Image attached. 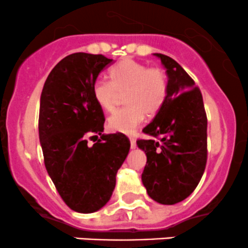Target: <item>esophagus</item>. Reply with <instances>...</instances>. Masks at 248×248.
Wrapping results in <instances>:
<instances>
[{"instance_id": "34e87169", "label": "esophagus", "mask_w": 248, "mask_h": 248, "mask_svg": "<svg viewBox=\"0 0 248 248\" xmlns=\"http://www.w3.org/2000/svg\"><path fill=\"white\" fill-rule=\"evenodd\" d=\"M129 141H131V149H136L137 146V141L133 137H129Z\"/></svg>"}]
</instances>
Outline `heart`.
I'll return each instance as SVG.
<instances>
[{
  "mask_svg": "<svg viewBox=\"0 0 248 248\" xmlns=\"http://www.w3.org/2000/svg\"><path fill=\"white\" fill-rule=\"evenodd\" d=\"M110 82L97 79L92 97L101 109H114L119 93L124 94L126 107L112 112L108 127L120 133H132L144 121L145 112L154 116L163 108L169 93V79L161 67H147L133 59H124L109 72Z\"/></svg>",
  "mask_w": 248,
  "mask_h": 248,
  "instance_id": "heart-1",
  "label": "heart"
}]
</instances>
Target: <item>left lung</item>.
<instances>
[{"label":"left lung","mask_w":248,"mask_h":248,"mask_svg":"<svg viewBox=\"0 0 248 248\" xmlns=\"http://www.w3.org/2000/svg\"><path fill=\"white\" fill-rule=\"evenodd\" d=\"M161 59L169 79L163 108L142 132L151 138L138 139L146 154L141 181L150 198L164 205L186 199L196 189L207 159V119L202 96L193 79L171 57Z\"/></svg>","instance_id":"1"}]
</instances>
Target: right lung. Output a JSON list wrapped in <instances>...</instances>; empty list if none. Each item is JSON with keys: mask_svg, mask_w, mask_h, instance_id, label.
Segmentation results:
<instances>
[{"mask_svg": "<svg viewBox=\"0 0 248 248\" xmlns=\"http://www.w3.org/2000/svg\"><path fill=\"white\" fill-rule=\"evenodd\" d=\"M111 63L103 55H68L50 72L41 94L38 129L46 171L63 202L81 214L109 202L131 147L124 134L102 133L106 119L92 97V85ZM92 134L101 138L90 147Z\"/></svg>", "mask_w": 248, "mask_h": 248, "instance_id": "1", "label": "right lung"}]
</instances>
